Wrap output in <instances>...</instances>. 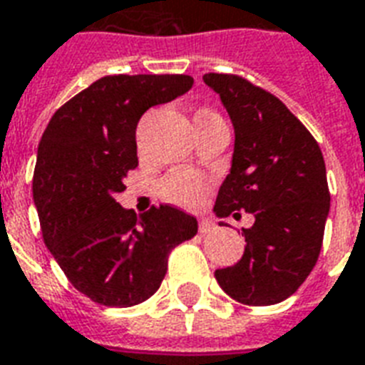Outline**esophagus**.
<instances>
[{"label":"esophagus","mask_w":365,"mask_h":365,"mask_svg":"<svg viewBox=\"0 0 365 365\" xmlns=\"http://www.w3.org/2000/svg\"><path fill=\"white\" fill-rule=\"evenodd\" d=\"M215 230H217V227H215V222L211 219H202L200 221V232L202 234H211Z\"/></svg>","instance_id":"obj_1"}]
</instances>
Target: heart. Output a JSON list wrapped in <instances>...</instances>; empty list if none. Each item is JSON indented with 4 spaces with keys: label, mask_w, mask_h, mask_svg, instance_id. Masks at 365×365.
Wrapping results in <instances>:
<instances>
[{
    "label": "heart",
    "mask_w": 365,
    "mask_h": 365,
    "mask_svg": "<svg viewBox=\"0 0 365 365\" xmlns=\"http://www.w3.org/2000/svg\"><path fill=\"white\" fill-rule=\"evenodd\" d=\"M209 118H217L215 114L209 112H200L196 114L194 121L209 120ZM209 190V179L194 171H175L163 177L158 185L160 196L169 203L180 205V207H196L197 203L202 202Z\"/></svg>",
    "instance_id": "obj_1"
}]
</instances>
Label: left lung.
Masks as SVG:
<instances>
[{
	"label": "left lung",
	"instance_id": "obj_1",
	"mask_svg": "<svg viewBox=\"0 0 365 365\" xmlns=\"http://www.w3.org/2000/svg\"><path fill=\"white\" fill-rule=\"evenodd\" d=\"M203 81L219 93L236 133L215 213L238 217L244 209L255 217L242 228V259L215 270V278L238 303L276 304L301 287L320 255L331 200L324 156L272 93L234 74H205Z\"/></svg>",
	"mask_w": 365,
	"mask_h": 365
}]
</instances>
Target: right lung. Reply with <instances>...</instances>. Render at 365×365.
<instances>
[{
  "label": "right lung",
  "mask_w": 365,
  "mask_h": 365,
  "mask_svg": "<svg viewBox=\"0 0 365 365\" xmlns=\"http://www.w3.org/2000/svg\"><path fill=\"white\" fill-rule=\"evenodd\" d=\"M192 83L185 74L104 76L62 104L41 135L32 190L43 242L95 303L125 309L150 299L169 253L196 236L197 221L180 209L152 205L137 217L115 202L138 165V120Z\"/></svg>",
  "instance_id": "right-lung-1"
}]
</instances>
